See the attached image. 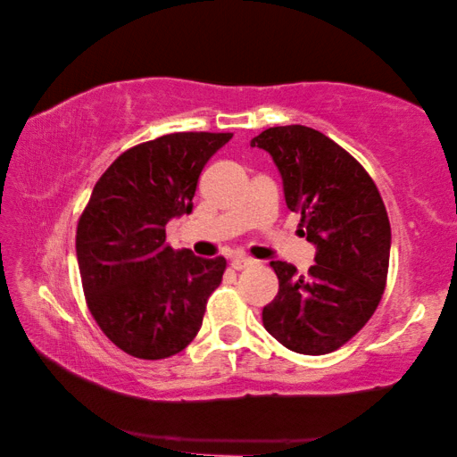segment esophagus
I'll return each instance as SVG.
<instances>
[{"label":"esophagus","mask_w":457,"mask_h":457,"mask_svg":"<svg viewBox=\"0 0 457 457\" xmlns=\"http://www.w3.org/2000/svg\"><path fill=\"white\" fill-rule=\"evenodd\" d=\"M251 265H255V261L249 259V257H235L233 261H230V267L237 269V271H241V269H246Z\"/></svg>","instance_id":"1"}]
</instances>
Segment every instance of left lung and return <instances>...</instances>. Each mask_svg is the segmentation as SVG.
<instances>
[{
    "instance_id": "left-lung-1",
    "label": "left lung",
    "mask_w": 457,
    "mask_h": 457,
    "mask_svg": "<svg viewBox=\"0 0 457 457\" xmlns=\"http://www.w3.org/2000/svg\"><path fill=\"white\" fill-rule=\"evenodd\" d=\"M269 152L287 208L316 245L308 275L273 261L279 291L263 308L265 330L299 354L338 350L375 313L391 255V224L377 184L336 141L312 127H269L251 139Z\"/></svg>"
}]
</instances>
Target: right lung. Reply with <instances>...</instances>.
Returning a JSON list of instances; mask_svg holds the SVG:
<instances>
[{
    "mask_svg": "<svg viewBox=\"0 0 457 457\" xmlns=\"http://www.w3.org/2000/svg\"><path fill=\"white\" fill-rule=\"evenodd\" d=\"M233 133L182 131L127 149L95 184L77 227L88 310L123 353L160 361L196 338L224 257L174 251L166 224L192 212L202 168Z\"/></svg>",
    "mask_w": 457,
    "mask_h": 457,
    "instance_id": "right-lung-1",
    "label": "right lung"
}]
</instances>
